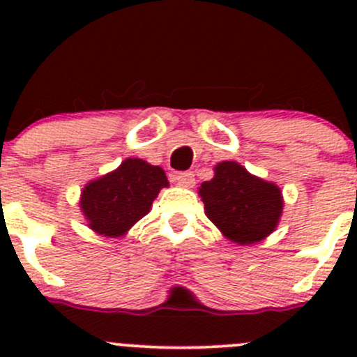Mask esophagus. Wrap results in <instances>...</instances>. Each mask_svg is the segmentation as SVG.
Masks as SVG:
<instances>
[{"mask_svg":"<svg viewBox=\"0 0 357 357\" xmlns=\"http://www.w3.org/2000/svg\"><path fill=\"white\" fill-rule=\"evenodd\" d=\"M174 181L181 186H193L195 185V174L190 171L185 172H176L174 174Z\"/></svg>","mask_w":357,"mask_h":357,"instance_id":"obj_1","label":"esophagus"}]
</instances>
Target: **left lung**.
Returning a JSON list of instances; mask_svg holds the SVG:
<instances>
[{"mask_svg":"<svg viewBox=\"0 0 357 357\" xmlns=\"http://www.w3.org/2000/svg\"><path fill=\"white\" fill-rule=\"evenodd\" d=\"M214 171V178L199 192L207 218L240 245L266 238L282 215L278 186L248 174L236 162H221Z\"/></svg>","mask_w":357,"mask_h":357,"instance_id":"8db88e82","label":"left lung"}]
</instances>
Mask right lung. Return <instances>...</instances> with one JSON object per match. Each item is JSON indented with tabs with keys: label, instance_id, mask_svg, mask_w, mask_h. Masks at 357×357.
I'll list each match as a JSON object with an SVG mask.
<instances>
[{
	"label": "right lung",
	"instance_id": "obj_1",
	"mask_svg": "<svg viewBox=\"0 0 357 357\" xmlns=\"http://www.w3.org/2000/svg\"><path fill=\"white\" fill-rule=\"evenodd\" d=\"M164 169L142 158H128L117 171L82 190L81 208L89 228L105 236H121L149 214L158 192L167 186Z\"/></svg>",
	"mask_w": 357,
	"mask_h": 357
}]
</instances>
